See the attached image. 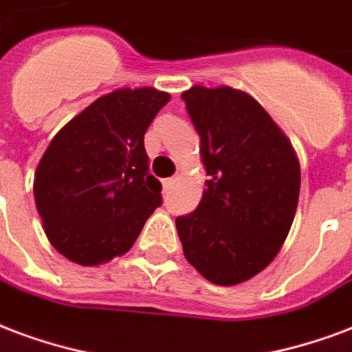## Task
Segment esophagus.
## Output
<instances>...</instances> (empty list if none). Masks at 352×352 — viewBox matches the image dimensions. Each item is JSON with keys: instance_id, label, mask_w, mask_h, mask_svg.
Here are the masks:
<instances>
[{"instance_id": "esophagus-1", "label": "esophagus", "mask_w": 352, "mask_h": 352, "mask_svg": "<svg viewBox=\"0 0 352 352\" xmlns=\"http://www.w3.org/2000/svg\"><path fill=\"white\" fill-rule=\"evenodd\" d=\"M176 182H178V178H176V176H174V178L163 179V189H165V191H168V189H173V186H174V184H176Z\"/></svg>"}]
</instances>
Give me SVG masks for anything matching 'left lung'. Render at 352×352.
I'll return each instance as SVG.
<instances>
[{
  "label": "left lung",
  "mask_w": 352,
  "mask_h": 352,
  "mask_svg": "<svg viewBox=\"0 0 352 352\" xmlns=\"http://www.w3.org/2000/svg\"><path fill=\"white\" fill-rule=\"evenodd\" d=\"M182 98L210 179L176 230L198 273L217 286H236L261 273L286 241L300 191L298 157L247 92L195 85Z\"/></svg>",
  "instance_id": "8db88e82"
}]
</instances>
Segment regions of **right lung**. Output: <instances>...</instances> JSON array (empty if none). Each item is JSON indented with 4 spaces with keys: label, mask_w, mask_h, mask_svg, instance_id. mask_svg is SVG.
Wrapping results in <instances>:
<instances>
[{
    "label": "right lung",
    "mask_w": 352,
    "mask_h": 352,
    "mask_svg": "<svg viewBox=\"0 0 352 352\" xmlns=\"http://www.w3.org/2000/svg\"><path fill=\"white\" fill-rule=\"evenodd\" d=\"M170 100L154 87L100 96L57 131L36 166V211L55 250L79 265H102L133 247L161 206L148 173L144 133Z\"/></svg>",
    "instance_id": "add662e5"
}]
</instances>
